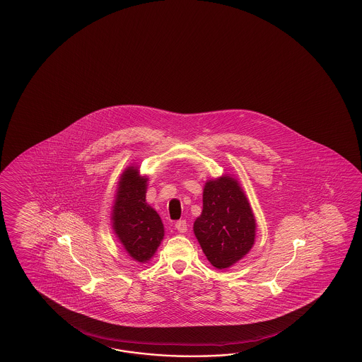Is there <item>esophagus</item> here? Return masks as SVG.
<instances>
[{
  "label": "esophagus",
  "mask_w": 362,
  "mask_h": 362,
  "mask_svg": "<svg viewBox=\"0 0 362 362\" xmlns=\"http://www.w3.org/2000/svg\"><path fill=\"white\" fill-rule=\"evenodd\" d=\"M175 226H176V229H177L180 233H185V231L187 230V223H186V220H178Z\"/></svg>",
  "instance_id": "34e87169"
}]
</instances>
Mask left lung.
Here are the masks:
<instances>
[{"label":"left lung","instance_id":"1","mask_svg":"<svg viewBox=\"0 0 362 362\" xmlns=\"http://www.w3.org/2000/svg\"><path fill=\"white\" fill-rule=\"evenodd\" d=\"M254 214L234 178L208 181L203 190V211L194 233L208 262L217 269L229 268L251 250L255 240Z\"/></svg>","mask_w":362,"mask_h":362}]
</instances>
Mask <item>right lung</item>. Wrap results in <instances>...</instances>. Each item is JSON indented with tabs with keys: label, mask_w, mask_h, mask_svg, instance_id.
Wrapping results in <instances>:
<instances>
[{
	"label": "right lung",
	"mask_w": 362,
	"mask_h": 362,
	"mask_svg": "<svg viewBox=\"0 0 362 362\" xmlns=\"http://www.w3.org/2000/svg\"><path fill=\"white\" fill-rule=\"evenodd\" d=\"M147 178L129 167L124 172L112 211L114 230L134 260L146 262L153 257L164 235L162 220L146 203Z\"/></svg>",
	"instance_id": "1"
}]
</instances>
